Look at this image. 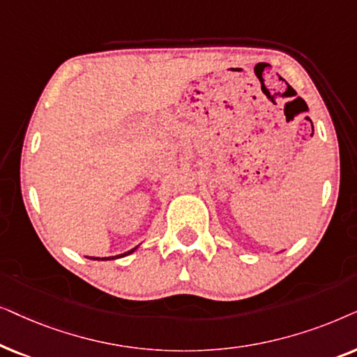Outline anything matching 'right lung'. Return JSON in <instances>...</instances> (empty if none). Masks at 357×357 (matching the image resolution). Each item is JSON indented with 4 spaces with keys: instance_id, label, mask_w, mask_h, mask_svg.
Here are the masks:
<instances>
[{
    "instance_id": "obj_1",
    "label": "right lung",
    "mask_w": 357,
    "mask_h": 357,
    "mask_svg": "<svg viewBox=\"0 0 357 357\" xmlns=\"http://www.w3.org/2000/svg\"><path fill=\"white\" fill-rule=\"evenodd\" d=\"M137 250V246L135 248H132L130 251H126V253H122V255H117V256H107V258H94V256H88L89 259H96V261H107V259H117V258H123V256H127V255H130V253H134V251Z\"/></svg>"
}]
</instances>
